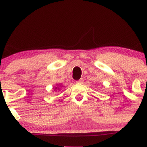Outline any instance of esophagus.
<instances>
[{
	"mask_svg": "<svg viewBox=\"0 0 147 147\" xmlns=\"http://www.w3.org/2000/svg\"><path fill=\"white\" fill-rule=\"evenodd\" d=\"M83 82H84L83 79H79V80L77 81V84H83Z\"/></svg>",
	"mask_w": 147,
	"mask_h": 147,
	"instance_id": "obj_1",
	"label": "esophagus"
}]
</instances>
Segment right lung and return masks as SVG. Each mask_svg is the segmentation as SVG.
Listing matches in <instances>:
<instances>
[{
	"label": "right lung",
	"mask_w": 147,
	"mask_h": 147,
	"mask_svg": "<svg viewBox=\"0 0 147 147\" xmlns=\"http://www.w3.org/2000/svg\"><path fill=\"white\" fill-rule=\"evenodd\" d=\"M57 89H59V88H58V87H55V90H57Z\"/></svg>",
	"instance_id": "right-lung-1"
}]
</instances>
